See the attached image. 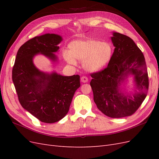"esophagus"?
Here are the masks:
<instances>
[{
    "label": "esophagus",
    "mask_w": 159,
    "mask_h": 159,
    "mask_svg": "<svg viewBox=\"0 0 159 159\" xmlns=\"http://www.w3.org/2000/svg\"><path fill=\"white\" fill-rule=\"evenodd\" d=\"M81 81H82L83 83L88 82V77H86V76H82V77H81Z\"/></svg>",
    "instance_id": "esophagus-1"
}]
</instances>
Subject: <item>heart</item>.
I'll use <instances>...</instances> for the list:
<instances>
[{
	"instance_id": "1",
	"label": "heart",
	"mask_w": 159,
	"mask_h": 159,
	"mask_svg": "<svg viewBox=\"0 0 159 159\" xmlns=\"http://www.w3.org/2000/svg\"><path fill=\"white\" fill-rule=\"evenodd\" d=\"M113 46L108 42L88 38L71 42L68 50L63 52L64 60L76 65V60L83 61L84 68L89 71H97L106 66L112 58Z\"/></svg>"
}]
</instances>
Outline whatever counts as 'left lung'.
<instances>
[{"label": "left lung", "instance_id": "left-lung-1", "mask_svg": "<svg viewBox=\"0 0 159 159\" xmlns=\"http://www.w3.org/2000/svg\"><path fill=\"white\" fill-rule=\"evenodd\" d=\"M113 35L112 58L107 68L90 74V85L101 111L109 117L121 118L132 115L141 106L148 89V77L145 57L134 41L118 32ZM129 75H134L137 89L133 96L125 95L120 89Z\"/></svg>", "mask_w": 159, "mask_h": 159}]
</instances>
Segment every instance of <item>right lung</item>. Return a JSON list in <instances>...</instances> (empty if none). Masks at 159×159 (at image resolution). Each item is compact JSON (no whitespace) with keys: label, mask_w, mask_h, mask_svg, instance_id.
I'll use <instances>...</instances> for the list:
<instances>
[{"label":"right lung","mask_w":159,"mask_h":159,"mask_svg":"<svg viewBox=\"0 0 159 159\" xmlns=\"http://www.w3.org/2000/svg\"><path fill=\"white\" fill-rule=\"evenodd\" d=\"M62 38L46 34L28 40L18 49L12 68V81L19 102L33 116L46 123L60 121L68 113L72 98L80 87L79 75L63 76L56 72L40 71L33 64V57L42 54L56 61L54 54Z\"/></svg>","instance_id":"right-lung-1"}]
</instances>
